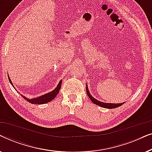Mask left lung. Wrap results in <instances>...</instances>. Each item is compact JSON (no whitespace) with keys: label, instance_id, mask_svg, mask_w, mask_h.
Listing matches in <instances>:
<instances>
[{"label":"left lung","instance_id":"obj_1","mask_svg":"<svg viewBox=\"0 0 152 152\" xmlns=\"http://www.w3.org/2000/svg\"><path fill=\"white\" fill-rule=\"evenodd\" d=\"M86 93H87V95H88V96L89 97V98L91 99V101H92L93 103L99 106V107H101L106 108V109H114V108H117L118 107H120V106L122 105L124 103V102H123V103H119V104L105 103V102H99L98 100H97L96 99H95L94 97H93L92 95L90 94L87 84H86Z\"/></svg>","mask_w":152,"mask_h":152}]
</instances>
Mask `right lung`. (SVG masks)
Masks as SVG:
<instances>
[{"label": "right lung", "mask_w": 152, "mask_h": 152, "mask_svg": "<svg viewBox=\"0 0 152 152\" xmlns=\"http://www.w3.org/2000/svg\"><path fill=\"white\" fill-rule=\"evenodd\" d=\"M8 79H9L10 82L11 83V84L12 85V86H13V84H12V83L11 82V80L10 79L9 76H8ZM61 81L62 80L60 81V82H59V84H58V85H57V86L56 87V88L54 89L53 91H51V92L47 93V94L43 95L41 97H37V98H34V99H30L26 98V97H24L23 95H21V96L23 97V98L26 99V100L29 102L31 103V104H43L49 102L53 100V99L55 98L56 96H57V95L58 94V93H59L60 88H61Z\"/></svg>", "instance_id": "1"}]
</instances>
